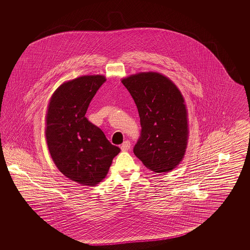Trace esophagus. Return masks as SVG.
Masks as SVG:
<instances>
[{"instance_id":"esophagus-1","label":"esophagus","mask_w":250,"mask_h":250,"mask_svg":"<svg viewBox=\"0 0 250 250\" xmlns=\"http://www.w3.org/2000/svg\"><path fill=\"white\" fill-rule=\"evenodd\" d=\"M131 146V143L129 141H125L123 144L121 145L122 151H126L128 150Z\"/></svg>"}]
</instances>
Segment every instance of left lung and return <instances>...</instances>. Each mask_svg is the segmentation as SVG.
Returning a JSON list of instances; mask_svg holds the SVG:
<instances>
[{"instance_id": "obj_1", "label": "left lung", "mask_w": 250, "mask_h": 250, "mask_svg": "<svg viewBox=\"0 0 250 250\" xmlns=\"http://www.w3.org/2000/svg\"><path fill=\"white\" fill-rule=\"evenodd\" d=\"M136 103L141 133L134 153L154 172H168L180 164L187 147L188 120L184 99L168 78L140 72L122 80Z\"/></svg>"}]
</instances>
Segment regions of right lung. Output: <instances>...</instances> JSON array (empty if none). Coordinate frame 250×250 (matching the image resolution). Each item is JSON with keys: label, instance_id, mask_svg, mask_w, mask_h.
<instances>
[{"label": "right lung", "instance_id": "obj_1", "mask_svg": "<svg viewBox=\"0 0 250 250\" xmlns=\"http://www.w3.org/2000/svg\"><path fill=\"white\" fill-rule=\"evenodd\" d=\"M103 75L79 77L61 84L47 107L45 138L50 156L61 173L83 185L102 182L121 149L111 144L104 132L85 114Z\"/></svg>", "mask_w": 250, "mask_h": 250}]
</instances>
